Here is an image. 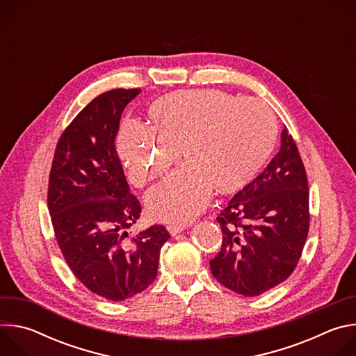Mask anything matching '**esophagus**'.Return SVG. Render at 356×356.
Masks as SVG:
<instances>
[{"mask_svg": "<svg viewBox=\"0 0 356 356\" xmlns=\"http://www.w3.org/2000/svg\"><path fill=\"white\" fill-rule=\"evenodd\" d=\"M186 228H187L186 224H173V225H169V227H168V231H169V234H170L172 236H175V235L183 232Z\"/></svg>", "mask_w": 356, "mask_h": 356, "instance_id": "esophagus-1", "label": "esophagus"}]
</instances>
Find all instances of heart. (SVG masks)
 Masks as SVG:
<instances>
[{
    "label": "heart",
    "instance_id": "obj_1",
    "mask_svg": "<svg viewBox=\"0 0 356 356\" xmlns=\"http://www.w3.org/2000/svg\"><path fill=\"white\" fill-rule=\"evenodd\" d=\"M147 127L125 122L117 136L118 156L129 181L143 187L179 159L184 166L145 195L150 218L186 224L213 195H232L255 179L270 159L277 120L257 98L216 88L168 92L146 108Z\"/></svg>",
    "mask_w": 356,
    "mask_h": 356
}]
</instances>
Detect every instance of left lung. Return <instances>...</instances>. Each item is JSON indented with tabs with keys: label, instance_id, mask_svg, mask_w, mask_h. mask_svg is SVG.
Returning <instances> with one entry per match:
<instances>
[{
	"label": "left lung",
	"instance_id": "obj_1",
	"mask_svg": "<svg viewBox=\"0 0 356 356\" xmlns=\"http://www.w3.org/2000/svg\"><path fill=\"white\" fill-rule=\"evenodd\" d=\"M280 138V150L266 169L217 217L224 238L210 261L211 273L246 297L270 290L293 273L309 234L306 169L287 128Z\"/></svg>",
	"mask_w": 356,
	"mask_h": 356
}]
</instances>
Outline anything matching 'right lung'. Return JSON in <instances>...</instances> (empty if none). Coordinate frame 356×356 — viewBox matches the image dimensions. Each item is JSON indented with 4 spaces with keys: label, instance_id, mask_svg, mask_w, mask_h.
I'll list each match as a JSON object with an SVG mask.
<instances>
[{
    "label": "right lung",
    "instance_id": "add662e5",
    "mask_svg": "<svg viewBox=\"0 0 356 356\" xmlns=\"http://www.w3.org/2000/svg\"><path fill=\"white\" fill-rule=\"evenodd\" d=\"M139 92L115 88L86 106L62 134L49 177V214L69 268L88 290L113 301L152 284L170 238L163 225L128 238L140 204L114 142L122 111Z\"/></svg>",
    "mask_w": 356,
    "mask_h": 356
}]
</instances>
